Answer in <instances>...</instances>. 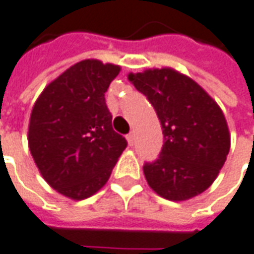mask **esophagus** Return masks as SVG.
I'll return each mask as SVG.
<instances>
[{
  "label": "esophagus",
  "instance_id": "34e87169",
  "mask_svg": "<svg viewBox=\"0 0 254 254\" xmlns=\"http://www.w3.org/2000/svg\"><path fill=\"white\" fill-rule=\"evenodd\" d=\"M127 141L130 146L133 145V141H135V135H133V132H130L129 135H127Z\"/></svg>",
  "mask_w": 254,
  "mask_h": 254
}]
</instances>
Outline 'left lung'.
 <instances>
[{
  "instance_id": "1",
  "label": "left lung",
  "mask_w": 254,
  "mask_h": 254,
  "mask_svg": "<svg viewBox=\"0 0 254 254\" xmlns=\"http://www.w3.org/2000/svg\"><path fill=\"white\" fill-rule=\"evenodd\" d=\"M127 79L154 106L164 145L143 174L158 195L186 201L214 183L230 151L224 113L201 86L171 67L130 73Z\"/></svg>"
}]
</instances>
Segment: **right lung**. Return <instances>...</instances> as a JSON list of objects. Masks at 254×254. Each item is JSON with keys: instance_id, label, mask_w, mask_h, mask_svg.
Here are the masks:
<instances>
[{"instance_id": "obj_1", "label": "right lung", "mask_w": 254, "mask_h": 254, "mask_svg": "<svg viewBox=\"0 0 254 254\" xmlns=\"http://www.w3.org/2000/svg\"><path fill=\"white\" fill-rule=\"evenodd\" d=\"M121 67L82 60L49 83L28 124V148L41 177L62 195L84 200L105 186L127 148L112 127L105 93Z\"/></svg>"}]
</instances>
